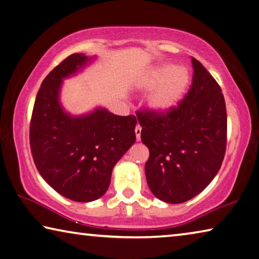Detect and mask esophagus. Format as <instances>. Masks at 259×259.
Listing matches in <instances>:
<instances>
[{
	"instance_id": "esophagus-1",
	"label": "esophagus",
	"mask_w": 259,
	"mask_h": 259,
	"mask_svg": "<svg viewBox=\"0 0 259 259\" xmlns=\"http://www.w3.org/2000/svg\"><path fill=\"white\" fill-rule=\"evenodd\" d=\"M135 135H137V141H140V138H141V126L140 125L135 127Z\"/></svg>"
}]
</instances>
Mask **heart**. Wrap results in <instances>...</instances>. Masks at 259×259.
I'll return each instance as SVG.
<instances>
[{
	"label": "heart",
	"mask_w": 259,
	"mask_h": 259,
	"mask_svg": "<svg viewBox=\"0 0 259 259\" xmlns=\"http://www.w3.org/2000/svg\"><path fill=\"white\" fill-rule=\"evenodd\" d=\"M190 81L188 70L164 63L152 67L142 79V87L151 92L149 107L156 112H166L179 104Z\"/></svg>",
	"instance_id": "1"
}]
</instances>
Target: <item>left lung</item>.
<instances>
[{
  "label": "left lung",
  "mask_w": 259,
  "mask_h": 259,
  "mask_svg": "<svg viewBox=\"0 0 259 259\" xmlns=\"http://www.w3.org/2000/svg\"><path fill=\"white\" fill-rule=\"evenodd\" d=\"M193 80L184 100L166 112L140 110L141 140L149 149L145 165L151 193L171 204L200 194L217 175L227 142L222 88L192 57Z\"/></svg>",
  "instance_id": "8db88e82"
}]
</instances>
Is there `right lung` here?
I'll use <instances>...</instances> for the list:
<instances>
[{"label": "right lung", "mask_w": 259, "mask_h": 259, "mask_svg": "<svg viewBox=\"0 0 259 259\" xmlns=\"http://www.w3.org/2000/svg\"><path fill=\"white\" fill-rule=\"evenodd\" d=\"M90 58L72 54L54 67L37 92L29 124V145L42 178L66 198L91 202L107 192L113 166L135 142L137 118L97 109L71 117L58 101L62 80Z\"/></svg>", "instance_id": "obj_1"}]
</instances>
